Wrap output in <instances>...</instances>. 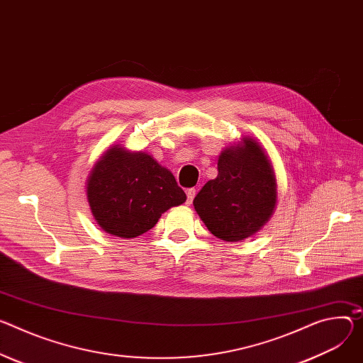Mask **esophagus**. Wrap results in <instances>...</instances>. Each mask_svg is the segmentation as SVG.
<instances>
[{
    "label": "esophagus",
    "instance_id": "34e87169",
    "mask_svg": "<svg viewBox=\"0 0 363 363\" xmlns=\"http://www.w3.org/2000/svg\"><path fill=\"white\" fill-rule=\"evenodd\" d=\"M195 194H196L195 188H189V189H186V204H191V203H192Z\"/></svg>",
    "mask_w": 363,
    "mask_h": 363
}]
</instances>
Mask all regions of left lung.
I'll return each mask as SVG.
<instances>
[{"label":"left lung","instance_id":"obj_1","mask_svg":"<svg viewBox=\"0 0 363 363\" xmlns=\"http://www.w3.org/2000/svg\"><path fill=\"white\" fill-rule=\"evenodd\" d=\"M218 175L195 195L194 207L210 232L225 242H239L265 224L277 204V179L271 160L257 142L225 149Z\"/></svg>","mask_w":363,"mask_h":363}]
</instances>
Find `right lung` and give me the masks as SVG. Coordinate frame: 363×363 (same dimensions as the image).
<instances>
[{"instance_id":"obj_1","label":"right lung","mask_w":363,"mask_h":363,"mask_svg":"<svg viewBox=\"0 0 363 363\" xmlns=\"http://www.w3.org/2000/svg\"><path fill=\"white\" fill-rule=\"evenodd\" d=\"M88 203L104 232L131 239L150 230L162 213L185 203L175 177L147 153L108 149L86 184Z\"/></svg>"}]
</instances>
